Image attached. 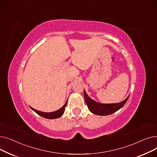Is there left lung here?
Segmentation results:
<instances>
[{
  "mask_svg": "<svg viewBox=\"0 0 157 157\" xmlns=\"http://www.w3.org/2000/svg\"><path fill=\"white\" fill-rule=\"evenodd\" d=\"M84 96L89 110L92 113L97 115H101V116H106V115L113 114L119 110L125 105L129 97L128 96L123 101L117 104H100L90 98L87 95L85 91H84Z\"/></svg>",
  "mask_w": 157,
  "mask_h": 157,
  "instance_id": "obj_1",
  "label": "left lung"
}]
</instances>
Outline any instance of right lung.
Returning <instances> with one entry per match:
<instances>
[{
    "mask_svg": "<svg viewBox=\"0 0 157 157\" xmlns=\"http://www.w3.org/2000/svg\"><path fill=\"white\" fill-rule=\"evenodd\" d=\"M67 101L60 109L57 110L56 111H54V112H52V113H44V112L37 111L34 108H31V107L30 108L33 111H34L37 114L40 115V117H44L45 118H48V119H55V118H58L60 117L61 116H62V114L64 113L65 107H66V105H67Z\"/></svg>",
    "mask_w": 157,
    "mask_h": 157,
    "instance_id": "right-lung-1",
    "label": "right lung"
}]
</instances>
